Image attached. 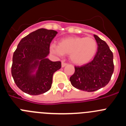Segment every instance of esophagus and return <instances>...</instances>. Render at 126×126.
<instances>
[{"instance_id": "obj_1", "label": "esophagus", "mask_w": 126, "mask_h": 126, "mask_svg": "<svg viewBox=\"0 0 126 126\" xmlns=\"http://www.w3.org/2000/svg\"><path fill=\"white\" fill-rule=\"evenodd\" d=\"M67 65V63H65V62H62V67H64Z\"/></svg>"}]
</instances>
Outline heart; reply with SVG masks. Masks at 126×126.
<instances>
[{"label": "heart", "instance_id": "1", "mask_svg": "<svg viewBox=\"0 0 126 126\" xmlns=\"http://www.w3.org/2000/svg\"><path fill=\"white\" fill-rule=\"evenodd\" d=\"M97 43L92 37L69 36L61 39L58 45L52 43L50 50L57 56L69 54L74 64L84 65L93 59L97 50Z\"/></svg>", "mask_w": 126, "mask_h": 126}]
</instances>
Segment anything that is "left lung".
<instances>
[{
    "instance_id": "left-lung-1",
    "label": "left lung",
    "mask_w": 126,
    "mask_h": 126,
    "mask_svg": "<svg viewBox=\"0 0 126 126\" xmlns=\"http://www.w3.org/2000/svg\"><path fill=\"white\" fill-rule=\"evenodd\" d=\"M97 43V52L92 62L81 67H75V72L70 78L76 88L92 92L104 87L113 74V53L107 43L94 34Z\"/></svg>"
}]
</instances>
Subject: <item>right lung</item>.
<instances>
[{
  "instance_id": "right-lung-1",
  "label": "right lung",
  "mask_w": 126,
  "mask_h": 126,
  "mask_svg": "<svg viewBox=\"0 0 126 126\" xmlns=\"http://www.w3.org/2000/svg\"><path fill=\"white\" fill-rule=\"evenodd\" d=\"M55 30L40 28L21 39L13 54L11 73L17 87L23 92L38 95L51 88L53 73L61 67L60 61L47 57Z\"/></svg>"
}]
</instances>
